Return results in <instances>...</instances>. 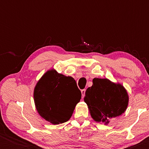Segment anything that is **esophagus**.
Instances as JSON below:
<instances>
[{
	"instance_id": "obj_1",
	"label": "esophagus",
	"mask_w": 149,
	"mask_h": 149,
	"mask_svg": "<svg viewBox=\"0 0 149 149\" xmlns=\"http://www.w3.org/2000/svg\"><path fill=\"white\" fill-rule=\"evenodd\" d=\"M85 91H86V89H82V90H81V93H82V97H84V95L85 94Z\"/></svg>"
}]
</instances>
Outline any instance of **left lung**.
<instances>
[{
	"mask_svg": "<svg viewBox=\"0 0 149 149\" xmlns=\"http://www.w3.org/2000/svg\"><path fill=\"white\" fill-rule=\"evenodd\" d=\"M128 100L125 88L107 79H93L92 86L87 89L84 97L93 119L105 124L109 123L112 118L124 113Z\"/></svg>",
	"mask_w": 149,
	"mask_h": 149,
	"instance_id": "obj_1",
	"label": "left lung"
}]
</instances>
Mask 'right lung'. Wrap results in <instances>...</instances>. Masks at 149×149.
I'll use <instances>...</instances> for the list:
<instances>
[{
  "mask_svg": "<svg viewBox=\"0 0 149 149\" xmlns=\"http://www.w3.org/2000/svg\"><path fill=\"white\" fill-rule=\"evenodd\" d=\"M81 98V92L74 79L54 70L47 72L34 88L36 110L43 119L54 125L68 121Z\"/></svg>",
  "mask_w": 149,
  "mask_h": 149,
  "instance_id": "right-lung-1",
  "label": "right lung"
}]
</instances>
